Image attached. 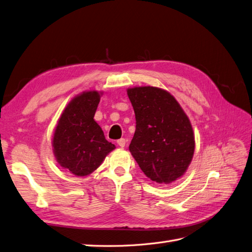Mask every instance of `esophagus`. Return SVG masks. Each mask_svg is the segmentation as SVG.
Masks as SVG:
<instances>
[{
  "mask_svg": "<svg viewBox=\"0 0 252 252\" xmlns=\"http://www.w3.org/2000/svg\"><path fill=\"white\" fill-rule=\"evenodd\" d=\"M117 143H118V146H119L120 148H124V147L126 146V140L125 138H120V139L117 141Z\"/></svg>",
  "mask_w": 252,
  "mask_h": 252,
  "instance_id": "1",
  "label": "esophagus"
}]
</instances>
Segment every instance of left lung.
Returning <instances> with one entry per match:
<instances>
[{
  "label": "left lung",
  "mask_w": 252,
  "mask_h": 252,
  "mask_svg": "<svg viewBox=\"0 0 252 252\" xmlns=\"http://www.w3.org/2000/svg\"><path fill=\"white\" fill-rule=\"evenodd\" d=\"M136 131L130 152L155 184H171L188 169L195 149L191 122L169 92L155 86L127 89Z\"/></svg>",
  "instance_id": "obj_1"
}]
</instances>
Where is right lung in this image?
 <instances>
[{
  "mask_svg": "<svg viewBox=\"0 0 252 252\" xmlns=\"http://www.w3.org/2000/svg\"><path fill=\"white\" fill-rule=\"evenodd\" d=\"M102 92L88 91L65 106L56 126L53 151L60 166L76 176L93 173L116 148L94 119Z\"/></svg>",
  "mask_w": 252,
  "mask_h": 252,
  "instance_id": "add662e5",
  "label": "right lung"
}]
</instances>
